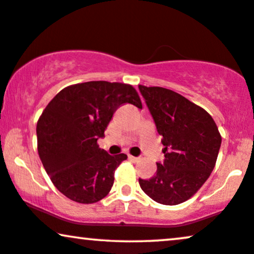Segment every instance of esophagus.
<instances>
[{
  "instance_id": "34e87169",
  "label": "esophagus",
  "mask_w": 254,
  "mask_h": 254,
  "mask_svg": "<svg viewBox=\"0 0 254 254\" xmlns=\"http://www.w3.org/2000/svg\"><path fill=\"white\" fill-rule=\"evenodd\" d=\"M129 159H130L131 161H138V160H139V158L133 157V155H129Z\"/></svg>"
}]
</instances>
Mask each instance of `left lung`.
<instances>
[{"label":"left lung","mask_w":254,"mask_h":254,"mask_svg":"<svg viewBox=\"0 0 254 254\" xmlns=\"http://www.w3.org/2000/svg\"><path fill=\"white\" fill-rule=\"evenodd\" d=\"M139 90L165 146L164 164H157L154 177L139 179L140 188L158 203L180 204L210 177L221 147V133L203 108L180 94L143 84Z\"/></svg>","instance_id":"1"}]
</instances>
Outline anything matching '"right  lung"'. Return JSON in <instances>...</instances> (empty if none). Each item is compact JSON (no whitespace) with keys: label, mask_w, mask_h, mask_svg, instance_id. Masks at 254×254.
Returning <instances> with one entry per match:
<instances>
[{"label":"right lung","mask_w":254,"mask_h":254,"mask_svg":"<svg viewBox=\"0 0 254 254\" xmlns=\"http://www.w3.org/2000/svg\"><path fill=\"white\" fill-rule=\"evenodd\" d=\"M127 103L143 107L131 84L89 81L64 88L40 115L39 158L52 184L69 200L90 204L109 194L115 171L127 155H110L97 139L115 111Z\"/></svg>","instance_id":"1"}]
</instances>
